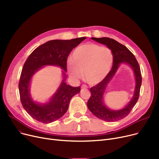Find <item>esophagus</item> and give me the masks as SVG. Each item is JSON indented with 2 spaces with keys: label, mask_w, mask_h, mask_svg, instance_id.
Instances as JSON below:
<instances>
[{
  "label": "esophagus",
  "mask_w": 159,
  "mask_h": 159,
  "mask_svg": "<svg viewBox=\"0 0 159 159\" xmlns=\"http://www.w3.org/2000/svg\"><path fill=\"white\" fill-rule=\"evenodd\" d=\"M81 88H82V89H87L88 87H87L86 85H82V86H81Z\"/></svg>",
  "instance_id": "1"
}]
</instances>
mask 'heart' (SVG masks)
<instances>
[{
    "label": "heart",
    "mask_w": 159,
    "mask_h": 159,
    "mask_svg": "<svg viewBox=\"0 0 159 159\" xmlns=\"http://www.w3.org/2000/svg\"><path fill=\"white\" fill-rule=\"evenodd\" d=\"M113 62L111 50L97 44L87 43L75 49L68 61L69 75L74 79L82 76L90 85L101 82L109 73Z\"/></svg>",
    "instance_id": "b5f03b06"
}]
</instances>
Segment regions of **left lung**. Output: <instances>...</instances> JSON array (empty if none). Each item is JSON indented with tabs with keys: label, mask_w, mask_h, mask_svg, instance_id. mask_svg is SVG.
Here are the masks:
<instances>
[{
	"label": "left lung",
	"mask_w": 159,
	"mask_h": 159,
	"mask_svg": "<svg viewBox=\"0 0 159 159\" xmlns=\"http://www.w3.org/2000/svg\"><path fill=\"white\" fill-rule=\"evenodd\" d=\"M91 39L100 44L106 45L111 50L113 55V62L112 69L106 77L99 84L90 88L91 97L88 101L87 106L89 111L100 119L106 122L117 121L126 117L138 101L142 84L140 67L133 54L126 46L115 40L107 37H91ZM122 63L129 65L134 73L136 81L134 93L126 107L120 110H111L105 104L103 96L108 84Z\"/></svg>",
	"instance_id": "obj_1"
}]
</instances>
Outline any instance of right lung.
<instances>
[{
    "mask_svg": "<svg viewBox=\"0 0 159 159\" xmlns=\"http://www.w3.org/2000/svg\"><path fill=\"white\" fill-rule=\"evenodd\" d=\"M86 39L49 40L37 48L28 57L21 72L19 89L22 105L32 118L43 123H51L61 118L68 111L71 98L80 92V88L73 87L65 82L67 58L72 49ZM46 65L61 68L63 80L48 102L37 103L30 93V82L33 75Z\"/></svg>",
    "mask_w": 159,
    "mask_h": 159,
    "instance_id": "1",
    "label": "right lung"
}]
</instances>
